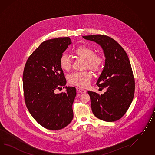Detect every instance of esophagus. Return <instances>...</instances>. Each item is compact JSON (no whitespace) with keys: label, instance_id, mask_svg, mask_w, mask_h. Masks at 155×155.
Masks as SVG:
<instances>
[{"label":"esophagus","instance_id":"1","mask_svg":"<svg viewBox=\"0 0 155 155\" xmlns=\"http://www.w3.org/2000/svg\"><path fill=\"white\" fill-rule=\"evenodd\" d=\"M77 90L78 91L79 93H81V94H84V93L86 92V90L82 89V88H77Z\"/></svg>","mask_w":155,"mask_h":155}]
</instances>
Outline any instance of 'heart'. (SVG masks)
I'll return each instance as SVG.
<instances>
[{"mask_svg": "<svg viewBox=\"0 0 155 155\" xmlns=\"http://www.w3.org/2000/svg\"><path fill=\"white\" fill-rule=\"evenodd\" d=\"M95 51L90 46L82 45L77 48L73 54L81 59L85 60V67L94 72L100 70L104 62L102 55L94 54ZM59 65L63 71H69L71 68V60L66 54L61 55ZM92 78V75L88 71L74 72L68 76L69 83L79 87H86L88 86Z\"/></svg>", "mask_w": 155, "mask_h": 155, "instance_id": "obj_1", "label": "heart"}]
</instances>
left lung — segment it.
Masks as SVG:
<instances>
[{"mask_svg":"<svg viewBox=\"0 0 155 155\" xmlns=\"http://www.w3.org/2000/svg\"><path fill=\"white\" fill-rule=\"evenodd\" d=\"M102 47L105 64L96 83L106 88L104 94L88 91L94 116L102 120L113 122L124 115L132 102L135 80L127 54L113 38L105 35L83 36Z\"/></svg>","mask_w":155,"mask_h":155,"instance_id":"8db88e82","label":"left lung"}]
</instances>
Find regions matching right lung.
I'll return each instance as SVG.
<instances>
[{"label": "right lung", "instance_id": "add662e5", "mask_svg": "<svg viewBox=\"0 0 155 155\" xmlns=\"http://www.w3.org/2000/svg\"><path fill=\"white\" fill-rule=\"evenodd\" d=\"M72 43L68 37L46 40L31 54L23 73L25 101L31 115L39 124L56 130L67 126L73 117L75 87H65L67 81L59 59Z\"/></svg>", "mask_w": 155, "mask_h": 155}]
</instances>
